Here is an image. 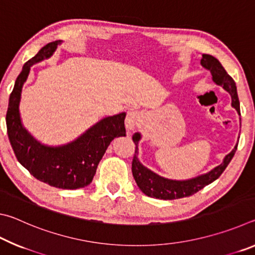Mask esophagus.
Wrapping results in <instances>:
<instances>
[{
	"label": "esophagus",
	"instance_id": "34e87169",
	"mask_svg": "<svg viewBox=\"0 0 255 255\" xmlns=\"http://www.w3.org/2000/svg\"><path fill=\"white\" fill-rule=\"evenodd\" d=\"M140 123V115L137 111H129L127 114L126 120H125V125H126V129L128 132H131L135 129L138 124Z\"/></svg>",
	"mask_w": 255,
	"mask_h": 255
}]
</instances>
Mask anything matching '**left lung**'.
Wrapping results in <instances>:
<instances>
[{
  "mask_svg": "<svg viewBox=\"0 0 255 255\" xmlns=\"http://www.w3.org/2000/svg\"><path fill=\"white\" fill-rule=\"evenodd\" d=\"M200 64L202 67L211 73V76H213V81L215 83L223 86V89L231 94L232 107L241 116L236 84L234 80L227 74V72L223 67L222 64L219 63V60L211 55L202 54ZM140 138L141 135L139 132H135L132 135V140L136 145L135 155H133L131 164L133 179H135L138 188L146 196L163 200H173L192 196L193 193L198 192L202 188H205L206 185H208L211 182H214L215 180H217L232 161V158L234 156L237 149V144H239L237 143L232 152L224 157L223 162L218 166L214 167L213 170L207 172V173L200 174L196 176V178L188 180H171L156 174L155 172L150 171L140 163L139 159H138V143H139Z\"/></svg>",
  "mask_w": 255,
  "mask_h": 255,
  "instance_id": "obj_1",
  "label": "left lung"
}]
</instances>
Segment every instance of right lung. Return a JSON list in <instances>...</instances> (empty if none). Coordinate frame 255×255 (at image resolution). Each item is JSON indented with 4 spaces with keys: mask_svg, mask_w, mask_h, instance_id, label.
Returning <instances> with one entry per match:
<instances>
[{
    "mask_svg": "<svg viewBox=\"0 0 255 255\" xmlns=\"http://www.w3.org/2000/svg\"><path fill=\"white\" fill-rule=\"evenodd\" d=\"M62 42L63 40L49 42L23 65L8 99L6 128L16 158L30 174L51 187L74 190L92 182L98 164L108 146L116 137L126 136V114L122 112L103 118L76 139L60 146L41 144L23 127L19 106L30 68L34 64L50 58Z\"/></svg>",
    "mask_w": 255,
    "mask_h": 255,
    "instance_id": "obj_1",
    "label": "right lung"
}]
</instances>
